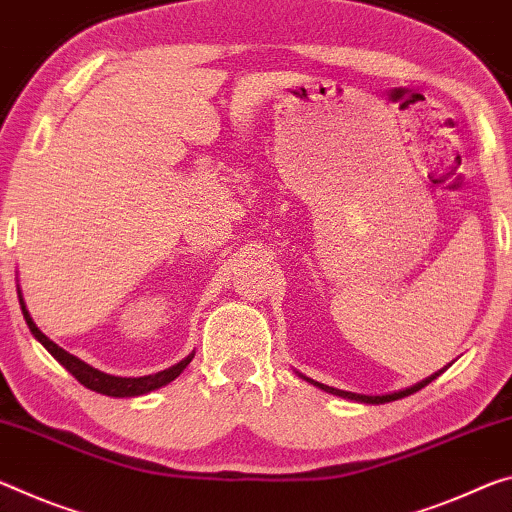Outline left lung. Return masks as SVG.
Wrapping results in <instances>:
<instances>
[{
    "label": "left lung",
    "mask_w": 512,
    "mask_h": 512,
    "mask_svg": "<svg viewBox=\"0 0 512 512\" xmlns=\"http://www.w3.org/2000/svg\"><path fill=\"white\" fill-rule=\"evenodd\" d=\"M444 371V369H442ZM442 371H437V373H433L431 378H426V380H421V383H417V385H412V387H405V389H399V392H394V394H383V396H367V394H355V392H344V389H337V387H328V385H323V383H316V380H312V378H307V376H303V373H300V378H305L307 383H312L314 387H319V389H323V392H328V394H335V396H342V399H348V401H358V403H371V405H378V403H389V401H396V399H403V396H410V394H415V392H419L421 387H426L428 383H431V380H435L437 376H440Z\"/></svg>",
    "instance_id": "obj_1"
}]
</instances>
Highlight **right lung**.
I'll use <instances>...</instances> for the list:
<instances>
[{
  "instance_id": "add662e5",
  "label": "right lung",
  "mask_w": 512,
  "mask_h": 512,
  "mask_svg": "<svg viewBox=\"0 0 512 512\" xmlns=\"http://www.w3.org/2000/svg\"><path fill=\"white\" fill-rule=\"evenodd\" d=\"M20 307H22V314H24V321H27V326L31 330V335H34L40 344H43L47 351H50L56 362H61L63 367H66L72 376H75L81 385L93 389L97 394H104V396H116V399H125V396H141V394H148L152 389H159L168 385L170 380H175L180 373L186 369V364L193 360V353L189 358H184L182 362H177L175 367L164 369L159 373H152V376H141V378H120V376H111V373H104L100 369L91 367V364L81 362L75 355H70L68 351H63L59 344H54L50 337H45L43 332L38 330V326L34 323V319L29 316L27 305H24V300L20 296Z\"/></svg>"
}]
</instances>
